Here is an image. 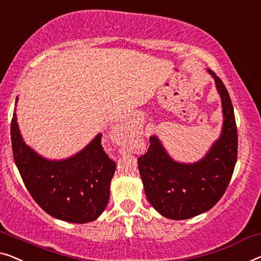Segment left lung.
<instances>
[{"label":"left lung","instance_id":"obj_1","mask_svg":"<svg viewBox=\"0 0 261 261\" xmlns=\"http://www.w3.org/2000/svg\"><path fill=\"white\" fill-rule=\"evenodd\" d=\"M223 107L220 137L200 161L192 164L173 161L157 136L138 158L144 191L154 210L169 219L182 220L208 211L230 184L238 154V134L234 111L227 89L212 70Z\"/></svg>","mask_w":261,"mask_h":261}]
</instances>
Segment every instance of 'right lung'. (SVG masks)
Returning a JSON list of instances; mask_svg holds the SVG:
<instances>
[{"label":"right lung","instance_id":"obj_1","mask_svg":"<svg viewBox=\"0 0 261 261\" xmlns=\"http://www.w3.org/2000/svg\"><path fill=\"white\" fill-rule=\"evenodd\" d=\"M15 111L10 126L15 164L34 200L48 215L68 223L97 219L108 205L116 171L100 144L102 134L72 157L50 161L23 141Z\"/></svg>","mask_w":261,"mask_h":261}]
</instances>
